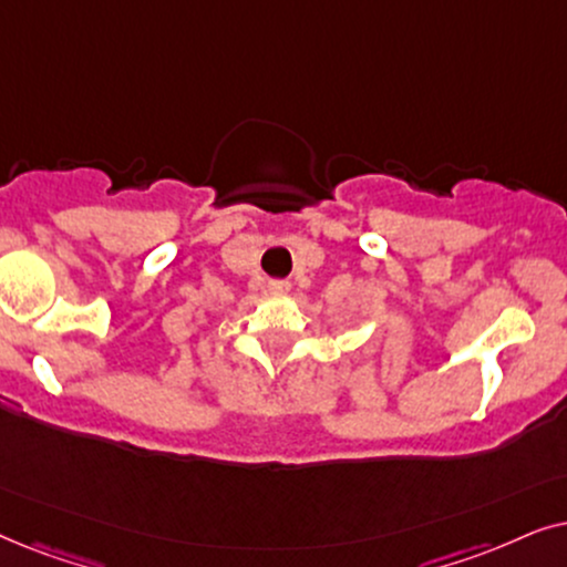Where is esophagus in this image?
I'll use <instances>...</instances> for the list:
<instances>
[{
    "label": "esophagus",
    "instance_id": "obj_1",
    "mask_svg": "<svg viewBox=\"0 0 567 567\" xmlns=\"http://www.w3.org/2000/svg\"><path fill=\"white\" fill-rule=\"evenodd\" d=\"M269 290L271 292H288L290 285L282 282V279H275V282H269Z\"/></svg>",
    "mask_w": 567,
    "mask_h": 567
}]
</instances>
